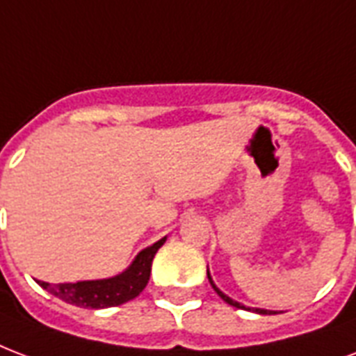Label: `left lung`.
Wrapping results in <instances>:
<instances>
[{
	"mask_svg": "<svg viewBox=\"0 0 356 356\" xmlns=\"http://www.w3.org/2000/svg\"><path fill=\"white\" fill-rule=\"evenodd\" d=\"M207 274H208V282H210V285H212V287H213V291H216V293H218V295L221 296V298H223V300H225L227 304H229V306H232V308L248 309V312H255V314H259V315H272V314H277V312H272V309H263V308H250V306H244V304H240V302L232 300L231 296H229V295H225V293H223V291L219 289L218 285H216V283H213L212 276H210V270H207Z\"/></svg>",
	"mask_w": 356,
	"mask_h": 356,
	"instance_id": "1",
	"label": "left lung"
}]
</instances>
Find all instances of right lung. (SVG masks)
<instances>
[{"instance_id": "obj_1", "label": "right lung", "mask_w": 356, "mask_h": 356, "mask_svg": "<svg viewBox=\"0 0 356 356\" xmlns=\"http://www.w3.org/2000/svg\"><path fill=\"white\" fill-rule=\"evenodd\" d=\"M165 240L167 236L157 240L156 244L144 248L135 257V261L116 276L76 283H54V285L39 282V285L42 289H47L50 295L58 296L60 300L79 306V308L103 309L120 306V304H125L140 295L144 287L148 285L152 261L156 257L157 250L165 244Z\"/></svg>"}]
</instances>
